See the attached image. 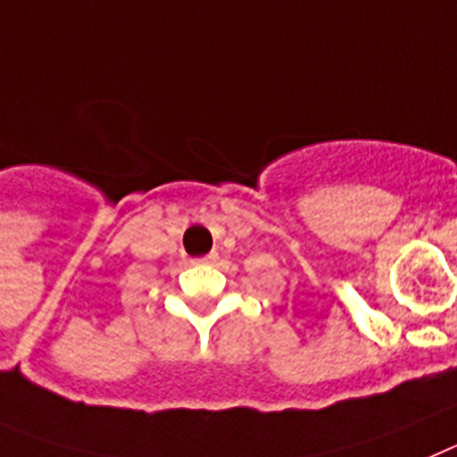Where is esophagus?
Here are the masks:
<instances>
[{"mask_svg": "<svg viewBox=\"0 0 457 457\" xmlns=\"http://www.w3.org/2000/svg\"><path fill=\"white\" fill-rule=\"evenodd\" d=\"M216 260H218V253H209V255L200 257L197 262H202V264H212V262H216Z\"/></svg>", "mask_w": 457, "mask_h": 457, "instance_id": "esophagus-1", "label": "esophagus"}]
</instances>
